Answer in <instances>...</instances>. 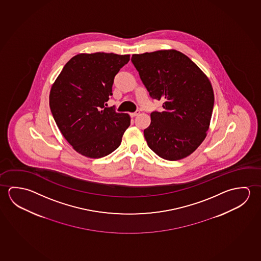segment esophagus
I'll list each match as a JSON object with an SVG mask.
<instances>
[{
  "label": "esophagus",
  "mask_w": 261,
  "mask_h": 261,
  "mask_svg": "<svg viewBox=\"0 0 261 261\" xmlns=\"http://www.w3.org/2000/svg\"><path fill=\"white\" fill-rule=\"evenodd\" d=\"M139 114H140V112L139 111L134 112V113H130V116H131V117H136V116H138Z\"/></svg>",
  "instance_id": "34e87169"
}]
</instances>
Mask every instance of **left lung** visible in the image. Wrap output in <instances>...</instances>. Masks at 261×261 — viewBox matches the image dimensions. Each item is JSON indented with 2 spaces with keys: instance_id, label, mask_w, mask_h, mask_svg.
<instances>
[{
  "instance_id": "left-lung-1",
  "label": "left lung",
  "mask_w": 261,
  "mask_h": 261,
  "mask_svg": "<svg viewBox=\"0 0 261 261\" xmlns=\"http://www.w3.org/2000/svg\"><path fill=\"white\" fill-rule=\"evenodd\" d=\"M133 64L164 111L151 113L144 130L147 145L169 161L192 154L206 137L214 107L210 79L188 56L176 50L133 55Z\"/></svg>"
}]
</instances>
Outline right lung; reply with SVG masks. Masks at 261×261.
<instances>
[{"label": "right lung", "instance_id": "add662e5", "mask_svg": "<svg viewBox=\"0 0 261 261\" xmlns=\"http://www.w3.org/2000/svg\"><path fill=\"white\" fill-rule=\"evenodd\" d=\"M129 55L94 53L73 56L51 86V115L64 138L79 154L101 158L119 146L130 125L127 114L106 107L112 86Z\"/></svg>", "mask_w": 261, "mask_h": 261}]
</instances>
